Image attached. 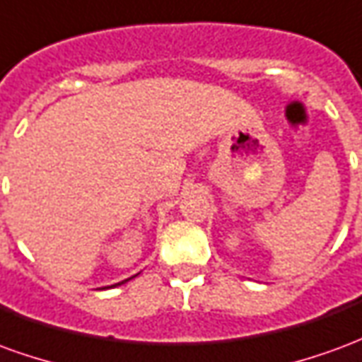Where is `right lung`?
I'll use <instances>...</instances> for the list:
<instances>
[{
  "label": "right lung",
  "instance_id": "right-lung-1",
  "mask_svg": "<svg viewBox=\"0 0 362 362\" xmlns=\"http://www.w3.org/2000/svg\"><path fill=\"white\" fill-rule=\"evenodd\" d=\"M129 279H132V277H129ZM127 281V279H126ZM122 283H124V281H122ZM116 285H119V283H116ZM116 285H112V287H116Z\"/></svg>",
  "mask_w": 362,
  "mask_h": 362
}]
</instances>
